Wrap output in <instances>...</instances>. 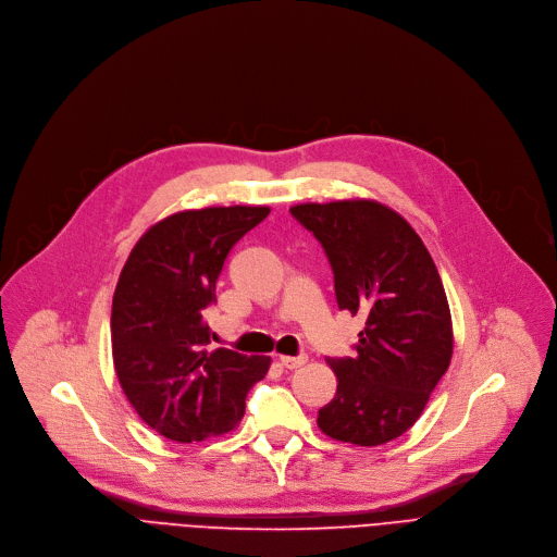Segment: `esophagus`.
<instances>
[{"mask_svg":"<svg viewBox=\"0 0 557 557\" xmlns=\"http://www.w3.org/2000/svg\"><path fill=\"white\" fill-rule=\"evenodd\" d=\"M307 363V357L300 355V357H280V366L288 368V370H296V368H302Z\"/></svg>","mask_w":557,"mask_h":557,"instance_id":"esophagus-1","label":"esophagus"}]
</instances>
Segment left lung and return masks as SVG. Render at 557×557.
<instances>
[{"instance_id":"8db88e82","label":"left lung","mask_w":557,"mask_h":557,"mask_svg":"<svg viewBox=\"0 0 557 557\" xmlns=\"http://www.w3.org/2000/svg\"><path fill=\"white\" fill-rule=\"evenodd\" d=\"M290 214L323 246L338 309L366 318L355 355L327 359L338 386L318 426L361 447L395 441L418 422L451 361L443 280L418 232L382 202H305Z\"/></svg>"}]
</instances>
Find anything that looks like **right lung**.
Listing matches in <instances>:
<instances>
[{"label":"right lung","mask_w":557,"mask_h":557,"mask_svg":"<svg viewBox=\"0 0 557 557\" xmlns=\"http://www.w3.org/2000/svg\"><path fill=\"white\" fill-rule=\"evenodd\" d=\"M269 208H205L171 214L135 244L112 298L110 336L120 384L137 416L175 443H200L239 424L269 357L219 347L205 309L232 246Z\"/></svg>","instance_id":"add662e5"}]
</instances>
